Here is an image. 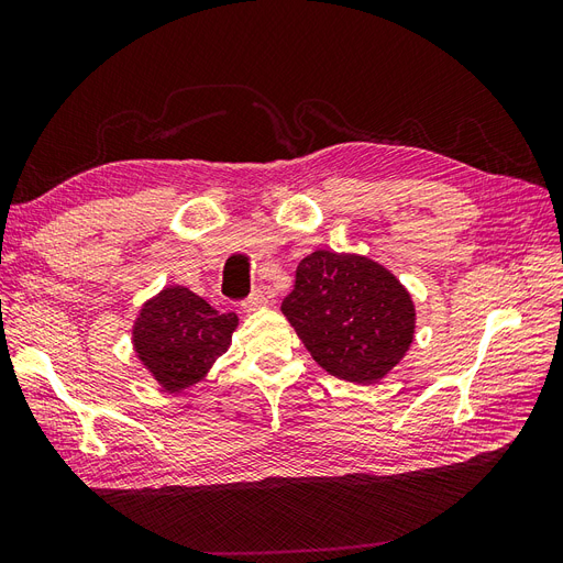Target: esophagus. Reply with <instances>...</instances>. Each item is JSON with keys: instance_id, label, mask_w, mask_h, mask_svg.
I'll return each instance as SVG.
<instances>
[{"instance_id": "34e87169", "label": "esophagus", "mask_w": 563, "mask_h": 563, "mask_svg": "<svg viewBox=\"0 0 563 563\" xmlns=\"http://www.w3.org/2000/svg\"><path fill=\"white\" fill-rule=\"evenodd\" d=\"M267 302H269V296H267L265 291H261V288H258V291H253V294L244 300V310H246V312H255V310L265 308Z\"/></svg>"}]
</instances>
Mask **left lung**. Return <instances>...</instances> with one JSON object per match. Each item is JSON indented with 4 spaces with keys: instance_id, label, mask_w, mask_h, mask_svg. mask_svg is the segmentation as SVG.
I'll return each instance as SVG.
<instances>
[{
    "instance_id": "8db88e82",
    "label": "left lung",
    "mask_w": 563,
    "mask_h": 563,
    "mask_svg": "<svg viewBox=\"0 0 563 563\" xmlns=\"http://www.w3.org/2000/svg\"><path fill=\"white\" fill-rule=\"evenodd\" d=\"M312 360L356 385L383 380L413 343L416 305L391 272L354 253L314 251L282 302Z\"/></svg>"
}]
</instances>
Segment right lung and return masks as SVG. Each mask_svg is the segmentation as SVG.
I'll use <instances>...</instances> for the list:
<instances>
[{"instance_id": "obj_1", "label": "right lung", "mask_w": 563, "mask_h": 563, "mask_svg": "<svg viewBox=\"0 0 563 563\" xmlns=\"http://www.w3.org/2000/svg\"><path fill=\"white\" fill-rule=\"evenodd\" d=\"M234 312L220 314L185 286H166L133 321V350L166 391H180L207 378L225 354L236 329Z\"/></svg>"}]
</instances>
